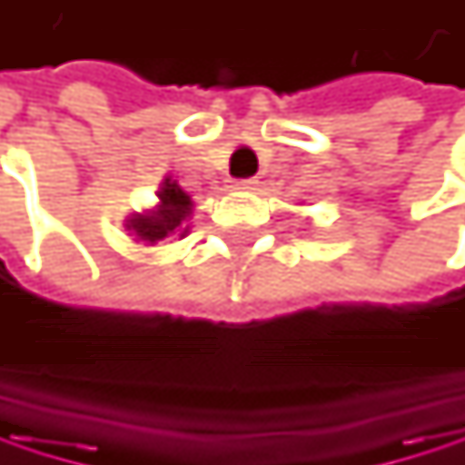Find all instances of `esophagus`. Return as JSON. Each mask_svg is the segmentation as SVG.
I'll return each instance as SVG.
<instances>
[{
  "instance_id": "esophagus-1",
  "label": "esophagus",
  "mask_w": 465,
  "mask_h": 465,
  "mask_svg": "<svg viewBox=\"0 0 465 465\" xmlns=\"http://www.w3.org/2000/svg\"><path fill=\"white\" fill-rule=\"evenodd\" d=\"M256 183H259L256 178H248V181H238V183H235V188H241V191H253V188H256Z\"/></svg>"
}]
</instances>
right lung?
<instances>
[{
  "label": "right lung",
  "mask_w": 465,
  "mask_h": 465,
  "mask_svg": "<svg viewBox=\"0 0 465 465\" xmlns=\"http://www.w3.org/2000/svg\"><path fill=\"white\" fill-rule=\"evenodd\" d=\"M193 199L181 188L173 175H165L157 188V204L134 212L124 220L126 232L139 245H154L165 238H186L191 230V214H193Z\"/></svg>",
  "instance_id": "1"
}]
</instances>
